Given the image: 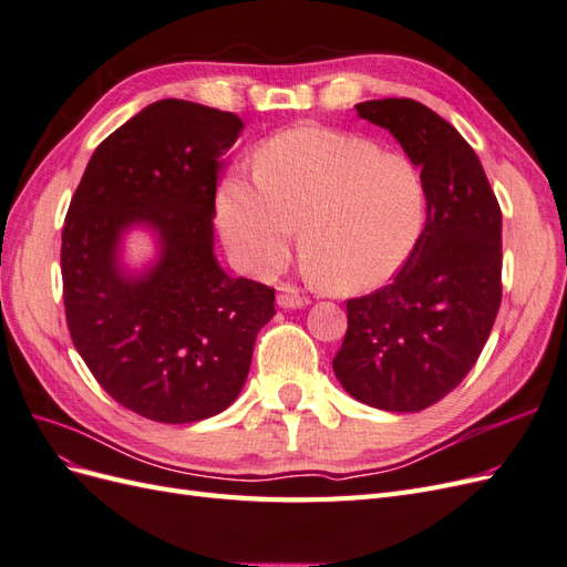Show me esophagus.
<instances>
[{
    "instance_id": "obj_1",
    "label": "esophagus",
    "mask_w": 567,
    "mask_h": 567,
    "mask_svg": "<svg viewBox=\"0 0 567 567\" xmlns=\"http://www.w3.org/2000/svg\"><path fill=\"white\" fill-rule=\"evenodd\" d=\"M307 302H310V300H307L298 288H293V286H281L279 288V296H277L279 307H286V310H290V307H302Z\"/></svg>"
}]
</instances>
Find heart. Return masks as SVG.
I'll use <instances>...</instances> for the list:
<instances>
[{
    "label": "heart",
    "mask_w": 567,
    "mask_h": 567,
    "mask_svg": "<svg viewBox=\"0 0 567 567\" xmlns=\"http://www.w3.org/2000/svg\"><path fill=\"white\" fill-rule=\"evenodd\" d=\"M427 188L402 153L329 127L284 132L257 153L255 179L229 175L217 217L234 257L252 274L286 265L300 226L312 277L336 293L385 284L414 252Z\"/></svg>",
    "instance_id": "obj_1"
}]
</instances>
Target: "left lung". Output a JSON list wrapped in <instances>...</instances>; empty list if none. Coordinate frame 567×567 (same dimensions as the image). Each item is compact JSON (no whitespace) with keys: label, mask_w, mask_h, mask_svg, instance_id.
Listing matches in <instances>:
<instances>
[{"label":"left lung","mask_w":567,"mask_h":567,"mask_svg":"<svg viewBox=\"0 0 567 567\" xmlns=\"http://www.w3.org/2000/svg\"><path fill=\"white\" fill-rule=\"evenodd\" d=\"M359 117L392 132L427 188L425 227L394 279L348 300L333 371L385 411L433 406L466 379L502 305V208L471 144L414 99H375Z\"/></svg>","instance_id":"8db88e82"}]
</instances>
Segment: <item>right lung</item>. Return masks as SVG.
<instances>
[{"mask_svg":"<svg viewBox=\"0 0 567 567\" xmlns=\"http://www.w3.org/2000/svg\"><path fill=\"white\" fill-rule=\"evenodd\" d=\"M241 117L163 99L94 151L63 225L61 277L73 346L111 398L158 423H194L241 392L274 288L231 279L213 252L221 156ZM148 224L162 257L142 278L116 267L118 236Z\"/></svg>","mask_w":567,"mask_h":567,"instance_id":"add662e5","label":"right lung"}]
</instances>
